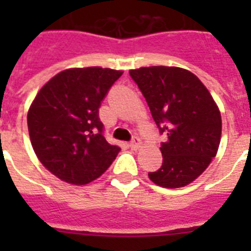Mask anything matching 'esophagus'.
I'll return each mask as SVG.
<instances>
[{"label":"esophagus","instance_id":"esophagus-1","mask_svg":"<svg viewBox=\"0 0 251 251\" xmlns=\"http://www.w3.org/2000/svg\"><path fill=\"white\" fill-rule=\"evenodd\" d=\"M141 146H142V143H141V139H139V138H133V141L130 142V147H131V149L133 150H139L141 149Z\"/></svg>","mask_w":251,"mask_h":251}]
</instances>
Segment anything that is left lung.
<instances>
[{"mask_svg": "<svg viewBox=\"0 0 251 251\" xmlns=\"http://www.w3.org/2000/svg\"><path fill=\"white\" fill-rule=\"evenodd\" d=\"M130 76L146 98L152 118L167 134L163 165L149 173L161 187H183L198 178L216 156L222 139V114L197 75L176 66L131 69Z\"/></svg>", "mask_w": 251, "mask_h": 251, "instance_id": "left-lung-1", "label": "left lung"}]
</instances>
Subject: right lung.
Here are the masks:
<instances>
[{"label":"right lung","instance_id":"add662e5","mask_svg":"<svg viewBox=\"0 0 251 251\" xmlns=\"http://www.w3.org/2000/svg\"><path fill=\"white\" fill-rule=\"evenodd\" d=\"M122 73L100 66L66 69L41 87L31 102L27 125L32 149L61 181L92 182L120 152L102 135L99 108Z\"/></svg>","mask_w":251,"mask_h":251}]
</instances>
